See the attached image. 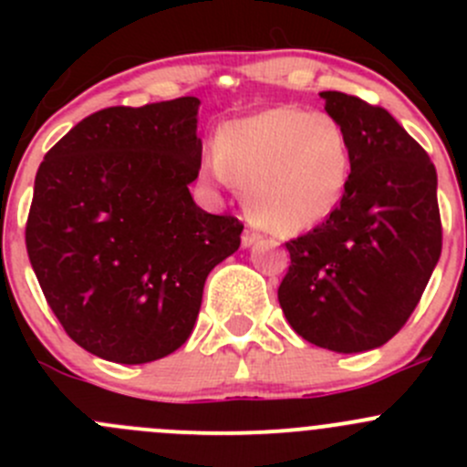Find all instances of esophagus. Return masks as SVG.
Segmentation results:
<instances>
[{"mask_svg": "<svg viewBox=\"0 0 467 467\" xmlns=\"http://www.w3.org/2000/svg\"><path fill=\"white\" fill-rule=\"evenodd\" d=\"M260 234L255 233V230H244V234H242V246L244 248H251V246H255L257 242H260Z\"/></svg>", "mask_w": 467, "mask_h": 467, "instance_id": "34e87169", "label": "esophagus"}]
</instances>
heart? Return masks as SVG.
I'll return each mask as SVG.
<instances>
[{"label":"heart","mask_w":467,"mask_h":467,"mask_svg":"<svg viewBox=\"0 0 467 467\" xmlns=\"http://www.w3.org/2000/svg\"><path fill=\"white\" fill-rule=\"evenodd\" d=\"M212 181H234L248 214L273 234H300L327 221L346 196L352 153L325 112L268 108L228 121L203 155Z\"/></svg>","instance_id":"b5f03b06"}]
</instances>
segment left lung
I'll use <instances>...</instances> for the list:
<instances>
[{"mask_svg":"<svg viewBox=\"0 0 467 467\" xmlns=\"http://www.w3.org/2000/svg\"><path fill=\"white\" fill-rule=\"evenodd\" d=\"M321 99L346 130L350 182L327 221L286 244L291 266L277 300L305 341L355 355L400 332L434 273L438 178L425 149L384 108L343 92Z\"/></svg>","mask_w":467,"mask_h":467,"instance_id":"left-lung-1","label":"left lung"}]
</instances>
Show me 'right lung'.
<instances>
[{"instance_id":"obj_1","label":"right lung","mask_w":467,"mask_h":467,"mask_svg":"<svg viewBox=\"0 0 467 467\" xmlns=\"http://www.w3.org/2000/svg\"><path fill=\"white\" fill-rule=\"evenodd\" d=\"M196 97L115 106L42 160L26 253L51 312L92 355L162 359L190 338L207 275L239 248L234 216L190 194L203 142Z\"/></svg>"}]
</instances>
